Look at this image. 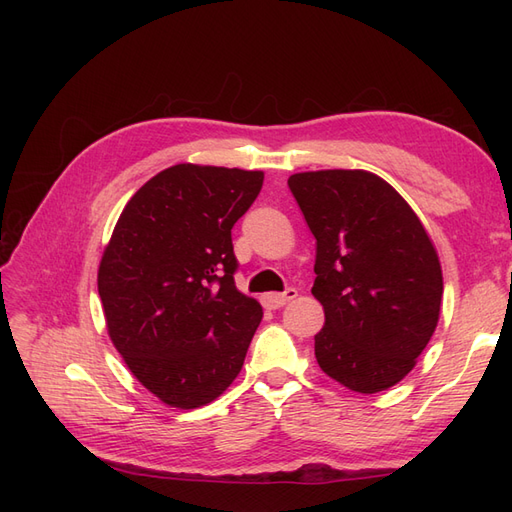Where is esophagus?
I'll use <instances>...</instances> for the list:
<instances>
[{"mask_svg":"<svg viewBox=\"0 0 512 512\" xmlns=\"http://www.w3.org/2000/svg\"><path fill=\"white\" fill-rule=\"evenodd\" d=\"M297 288H286L284 292H269L262 297V301H265V305L269 309H277V307H284L288 301H292L294 297H297Z\"/></svg>","mask_w":512,"mask_h":512,"instance_id":"obj_1","label":"esophagus"}]
</instances>
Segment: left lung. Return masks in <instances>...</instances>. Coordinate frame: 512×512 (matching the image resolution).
Here are the masks:
<instances>
[{"mask_svg": "<svg viewBox=\"0 0 512 512\" xmlns=\"http://www.w3.org/2000/svg\"><path fill=\"white\" fill-rule=\"evenodd\" d=\"M316 237L314 337L324 374L356 393L389 389L436 331L442 269L410 205L365 170H316L288 179Z\"/></svg>", "mask_w": 512, "mask_h": 512, "instance_id": "left-lung-1", "label": "left lung"}]
</instances>
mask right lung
<instances>
[{
	"mask_svg": "<svg viewBox=\"0 0 512 512\" xmlns=\"http://www.w3.org/2000/svg\"><path fill=\"white\" fill-rule=\"evenodd\" d=\"M260 170L170 166L138 190L106 245L98 292L115 348L173 408L222 395L262 320L235 286L232 226L252 207Z\"/></svg>",
	"mask_w": 512,
	"mask_h": 512,
	"instance_id": "obj_1",
	"label": "right lung"
}]
</instances>
